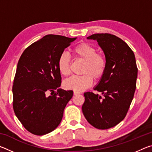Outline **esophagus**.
Listing matches in <instances>:
<instances>
[{
	"instance_id": "obj_1",
	"label": "esophagus",
	"mask_w": 152,
	"mask_h": 152,
	"mask_svg": "<svg viewBox=\"0 0 152 152\" xmlns=\"http://www.w3.org/2000/svg\"><path fill=\"white\" fill-rule=\"evenodd\" d=\"M74 95H78V94H80V92H77V91H74Z\"/></svg>"
}]
</instances>
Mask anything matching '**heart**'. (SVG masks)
I'll return each instance as SVG.
<instances>
[{
  "mask_svg": "<svg viewBox=\"0 0 152 152\" xmlns=\"http://www.w3.org/2000/svg\"><path fill=\"white\" fill-rule=\"evenodd\" d=\"M76 57L84 61L80 76H72L64 82L65 88L74 91H83L92 85L93 77L99 79L107 68V60L104 55L96 53V48L87 43H82L73 49ZM70 56L66 52L61 53L58 60V68L64 76L70 74Z\"/></svg>",
  "mask_w": 152,
  "mask_h": 152,
  "instance_id": "obj_1",
  "label": "heart"
}]
</instances>
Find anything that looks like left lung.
I'll return each mask as SVG.
<instances>
[{"label":"left lung","mask_w":152,"mask_h":152,"mask_svg":"<svg viewBox=\"0 0 152 152\" xmlns=\"http://www.w3.org/2000/svg\"><path fill=\"white\" fill-rule=\"evenodd\" d=\"M87 39L97 41L107 65L94 88L103 98L93 92H85L82 113L93 127L107 129L124 119L132 102L138 70L135 55L124 41L114 35L96 33Z\"/></svg>","instance_id":"1"}]
</instances>
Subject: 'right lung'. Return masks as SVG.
I'll use <instances>...</instances> for the list:
<instances>
[{
	"label": "right lung",
	"instance_id": "right-lung-1",
	"mask_svg": "<svg viewBox=\"0 0 152 152\" xmlns=\"http://www.w3.org/2000/svg\"><path fill=\"white\" fill-rule=\"evenodd\" d=\"M76 39L47 35L20 56L12 86V105L18 119L33 134L43 135L54 130L73 96L72 91L59 88L61 77L58 60Z\"/></svg>",
	"mask_w": 152,
	"mask_h": 152
}]
</instances>
